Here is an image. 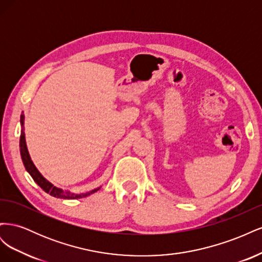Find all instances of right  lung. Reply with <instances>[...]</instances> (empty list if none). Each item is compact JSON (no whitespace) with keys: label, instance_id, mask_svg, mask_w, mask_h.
<instances>
[{"label":"right lung","instance_id":"right-lung-1","mask_svg":"<svg viewBox=\"0 0 262 262\" xmlns=\"http://www.w3.org/2000/svg\"><path fill=\"white\" fill-rule=\"evenodd\" d=\"M24 115H21L20 117V123L21 126H24ZM19 147H20V155H21V160L24 163V166H25L26 170L30 173V176L33 177V179L35 180L36 184L40 187L43 191H46L47 193H49L50 195L54 196V198H60V199H80V198H84L90 195L94 192L98 191L100 189L96 188L92 190L90 192H86V193H80V194H75V193H71L70 191H64V190H62L60 188L54 187L51 182H49L46 178H43V176L41 175L40 172L38 171V169L35 167L34 163L31 162L30 160V156L28 153V149L26 146V141H25V133H24V129H21V133H20V139H19Z\"/></svg>","mask_w":262,"mask_h":262}]
</instances>
